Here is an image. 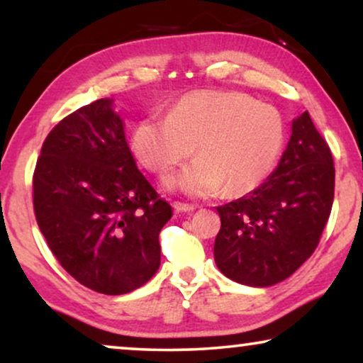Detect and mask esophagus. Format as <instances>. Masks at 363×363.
<instances>
[{
    "label": "esophagus",
    "instance_id": "34e87169",
    "mask_svg": "<svg viewBox=\"0 0 363 363\" xmlns=\"http://www.w3.org/2000/svg\"><path fill=\"white\" fill-rule=\"evenodd\" d=\"M173 208H175V211H178V213H191V211H195V206L188 205V203H180V201L173 203Z\"/></svg>",
    "mask_w": 363,
    "mask_h": 363
}]
</instances>
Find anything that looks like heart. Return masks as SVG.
<instances>
[{
	"label": "heart",
	"instance_id": "1",
	"mask_svg": "<svg viewBox=\"0 0 363 363\" xmlns=\"http://www.w3.org/2000/svg\"><path fill=\"white\" fill-rule=\"evenodd\" d=\"M286 128L274 106L242 92L196 91L178 99L168 116L152 112L137 122L132 150L148 170L167 173L198 155L163 186L190 196L226 188L238 195L259 186L284 147Z\"/></svg>",
	"mask_w": 363,
	"mask_h": 363
}]
</instances>
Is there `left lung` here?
<instances>
[{
    "instance_id": "obj_1",
    "label": "left lung",
    "mask_w": 363,
    "mask_h": 363,
    "mask_svg": "<svg viewBox=\"0 0 363 363\" xmlns=\"http://www.w3.org/2000/svg\"><path fill=\"white\" fill-rule=\"evenodd\" d=\"M276 170L246 196L218 206L215 262L231 281L267 287L284 281L319 245L334 201L330 148L309 112L292 121Z\"/></svg>"
}]
</instances>
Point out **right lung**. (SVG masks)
Masks as SVG:
<instances>
[{"label": "right lung", "instance_id": "add662e5", "mask_svg": "<svg viewBox=\"0 0 363 363\" xmlns=\"http://www.w3.org/2000/svg\"><path fill=\"white\" fill-rule=\"evenodd\" d=\"M112 99L77 108L49 132L33 177L39 230L74 279L108 296L135 291L160 266L172 218L137 168Z\"/></svg>", "mask_w": 363, "mask_h": 363}]
</instances>
